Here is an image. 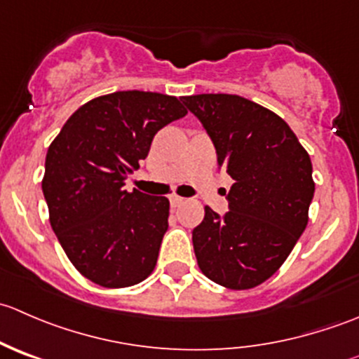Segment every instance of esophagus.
Listing matches in <instances>:
<instances>
[{"mask_svg":"<svg viewBox=\"0 0 359 359\" xmlns=\"http://www.w3.org/2000/svg\"><path fill=\"white\" fill-rule=\"evenodd\" d=\"M184 201H186V200H184L182 196H177V194H172V196H170V205H172L173 208H177V206H180Z\"/></svg>","mask_w":359,"mask_h":359,"instance_id":"esophagus-1","label":"esophagus"}]
</instances>
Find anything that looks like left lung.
Returning <instances> with one entry per match:
<instances>
[{
    "instance_id": "obj_1",
    "label": "left lung",
    "mask_w": 359,
    "mask_h": 359,
    "mask_svg": "<svg viewBox=\"0 0 359 359\" xmlns=\"http://www.w3.org/2000/svg\"><path fill=\"white\" fill-rule=\"evenodd\" d=\"M182 102L203 123L219 165L234 184L224 217L205 206L193 231L198 266L208 280L248 290L269 280L309 222L313 163L283 118L240 95L201 93Z\"/></svg>"
}]
</instances>
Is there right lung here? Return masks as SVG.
I'll return each instance as SVG.
<instances>
[{
	"label": "right lung",
	"instance_id": "add662e5",
	"mask_svg": "<svg viewBox=\"0 0 359 359\" xmlns=\"http://www.w3.org/2000/svg\"><path fill=\"white\" fill-rule=\"evenodd\" d=\"M177 97L126 90L83 104L50 144L41 187L57 240L93 283L125 288L156 267L170 201L125 189L154 135L186 116Z\"/></svg>",
	"mask_w": 359,
	"mask_h": 359
}]
</instances>
